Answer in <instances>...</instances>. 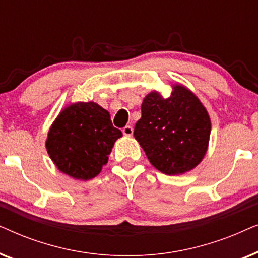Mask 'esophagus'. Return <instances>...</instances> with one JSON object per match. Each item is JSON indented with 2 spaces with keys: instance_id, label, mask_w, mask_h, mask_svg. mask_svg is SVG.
Listing matches in <instances>:
<instances>
[{
  "instance_id": "obj_1",
  "label": "esophagus",
  "mask_w": 258,
  "mask_h": 258,
  "mask_svg": "<svg viewBox=\"0 0 258 258\" xmlns=\"http://www.w3.org/2000/svg\"><path fill=\"white\" fill-rule=\"evenodd\" d=\"M122 133L124 136H133V133H134L133 126H130V125L124 126V128L122 129Z\"/></svg>"
}]
</instances>
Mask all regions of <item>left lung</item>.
Here are the masks:
<instances>
[{
  "instance_id": "8db88e82",
  "label": "left lung",
  "mask_w": 258,
  "mask_h": 258,
  "mask_svg": "<svg viewBox=\"0 0 258 258\" xmlns=\"http://www.w3.org/2000/svg\"><path fill=\"white\" fill-rule=\"evenodd\" d=\"M142 117L134 136L148 160L165 175H182L206 156L211 132L208 110L181 83L171 84L169 97L153 90L143 98Z\"/></svg>"
}]
</instances>
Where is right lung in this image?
<instances>
[{"label": "right lung", "mask_w": 258, "mask_h": 258, "mask_svg": "<svg viewBox=\"0 0 258 258\" xmlns=\"http://www.w3.org/2000/svg\"><path fill=\"white\" fill-rule=\"evenodd\" d=\"M121 130L110 114L95 102L66 105L52 122L45 140L49 157L64 175L88 181L100 174Z\"/></svg>", "instance_id": "add662e5"}]
</instances>
